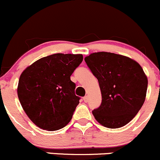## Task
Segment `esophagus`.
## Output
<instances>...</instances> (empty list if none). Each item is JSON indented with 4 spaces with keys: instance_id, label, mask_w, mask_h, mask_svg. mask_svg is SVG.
Instances as JSON below:
<instances>
[{
    "instance_id": "obj_1",
    "label": "esophagus",
    "mask_w": 160,
    "mask_h": 160,
    "mask_svg": "<svg viewBox=\"0 0 160 160\" xmlns=\"http://www.w3.org/2000/svg\"><path fill=\"white\" fill-rule=\"evenodd\" d=\"M83 100H84V102H87L88 101V96H85V97L83 98Z\"/></svg>"
}]
</instances>
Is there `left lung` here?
<instances>
[{
	"label": "left lung",
	"instance_id": "obj_1",
	"mask_svg": "<svg viewBox=\"0 0 160 160\" xmlns=\"http://www.w3.org/2000/svg\"><path fill=\"white\" fill-rule=\"evenodd\" d=\"M85 61L102 95L101 105L92 110L95 119L108 128L126 125L145 102L148 79L142 68L130 58L108 52L91 53Z\"/></svg>",
	"mask_w": 160,
	"mask_h": 160
}]
</instances>
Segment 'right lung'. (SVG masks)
Returning a JSON list of instances; mask_svg holds the SVG:
<instances>
[{"label":"right lung","mask_w":160,"mask_h":160,"mask_svg":"<svg viewBox=\"0 0 160 160\" xmlns=\"http://www.w3.org/2000/svg\"><path fill=\"white\" fill-rule=\"evenodd\" d=\"M82 60V54L55 53L35 61L21 74L18 99L37 127L57 131L70 122L80 99L71 75Z\"/></svg>","instance_id":"add662e5"}]
</instances>
